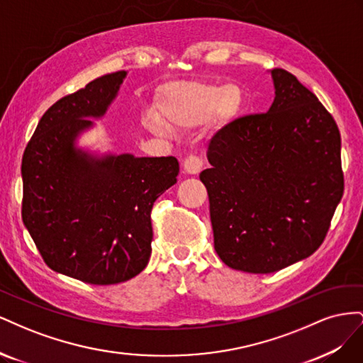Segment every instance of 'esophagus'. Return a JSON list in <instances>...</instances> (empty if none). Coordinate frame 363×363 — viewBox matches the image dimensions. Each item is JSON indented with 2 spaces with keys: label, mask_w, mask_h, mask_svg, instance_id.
I'll use <instances>...</instances> for the list:
<instances>
[{
  "label": "esophagus",
  "mask_w": 363,
  "mask_h": 363,
  "mask_svg": "<svg viewBox=\"0 0 363 363\" xmlns=\"http://www.w3.org/2000/svg\"><path fill=\"white\" fill-rule=\"evenodd\" d=\"M183 167H184V172L195 175V174H199L203 168V159L200 156H189L184 160Z\"/></svg>",
  "instance_id": "1"
}]
</instances>
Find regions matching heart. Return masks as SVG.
Segmentation results:
<instances>
[{"label":"heart","mask_w":363,"mask_h":363,"mask_svg":"<svg viewBox=\"0 0 363 363\" xmlns=\"http://www.w3.org/2000/svg\"><path fill=\"white\" fill-rule=\"evenodd\" d=\"M245 96L238 84L224 86L204 82H171L162 86L156 104L157 118L147 119L152 133L171 128L189 130L212 118L218 125H228L242 113Z\"/></svg>","instance_id":"heart-1"}]
</instances>
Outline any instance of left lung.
<instances>
[{"mask_svg": "<svg viewBox=\"0 0 363 363\" xmlns=\"http://www.w3.org/2000/svg\"><path fill=\"white\" fill-rule=\"evenodd\" d=\"M267 113L223 127L200 174L213 242L227 267L268 274L320 248L344 194L340 133L333 116L291 72L271 71Z\"/></svg>", "mask_w": 363, "mask_h": 363, "instance_id": "1", "label": "left lung"}]
</instances>
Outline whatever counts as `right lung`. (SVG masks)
<instances>
[{
    "mask_svg": "<svg viewBox=\"0 0 363 363\" xmlns=\"http://www.w3.org/2000/svg\"><path fill=\"white\" fill-rule=\"evenodd\" d=\"M127 72L107 74L43 113L24 151L23 221L47 265L91 284L127 281L151 256V208L177 183L175 157L77 147L116 98Z\"/></svg>",
    "mask_w": 363,
    "mask_h": 363,
    "instance_id": "1",
    "label": "right lung"
}]
</instances>
